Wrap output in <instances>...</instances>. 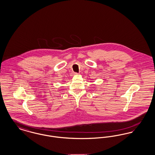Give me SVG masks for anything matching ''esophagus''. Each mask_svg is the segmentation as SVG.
Instances as JSON below:
<instances>
[{"label":"esophagus","instance_id":"1","mask_svg":"<svg viewBox=\"0 0 155 155\" xmlns=\"http://www.w3.org/2000/svg\"><path fill=\"white\" fill-rule=\"evenodd\" d=\"M74 74H75V75H76V74H77V73H74Z\"/></svg>","mask_w":155,"mask_h":155}]
</instances>
